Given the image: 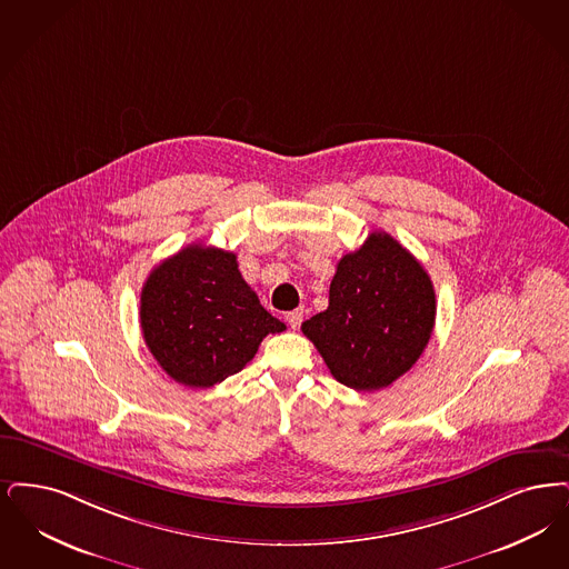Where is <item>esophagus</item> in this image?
I'll return each instance as SVG.
<instances>
[{"label": "esophagus", "mask_w": 569, "mask_h": 569, "mask_svg": "<svg viewBox=\"0 0 569 569\" xmlns=\"http://www.w3.org/2000/svg\"><path fill=\"white\" fill-rule=\"evenodd\" d=\"M301 321H303V308H297V310L287 315V322H289L291 329H299Z\"/></svg>", "instance_id": "obj_1"}]
</instances>
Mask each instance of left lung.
I'll use <instances>...</instances> for the list:
<instances>
[{"mask_svg": "<svg viewBox=\"0 0 569 569\" xmlns=\"http://www.w3.org/2000/svg\"><path fill=\"white\" fill-rule=\"evenodd\" d=\"M436 325V291L412 252L385 231L348 252L325 312L301 322L331 376L355 391L393 385L419 361Z\"/></svg>", "mask_w": 569, "mask_h": 569, "instance_id": "1", "label": "left lung"}]
</instances>
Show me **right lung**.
Wrapping results in <instances>:
<instances>
[{"label":"right lung","mask_w":569,"mask_h":569,"mask_svg":"<svg viewBox=\"0 0 569 569\" xmlns=\"http://www.w3.org/2000/svg\"><path fill=\"white\" fill-rule=\"evenodd\" d=\"M140 325L157 363L191 389L238 373L268 333L287 329L259 303L233 252L201 244L178 250L150 272Z\"/></svg>","instance_id":"1"}]
</instances>
